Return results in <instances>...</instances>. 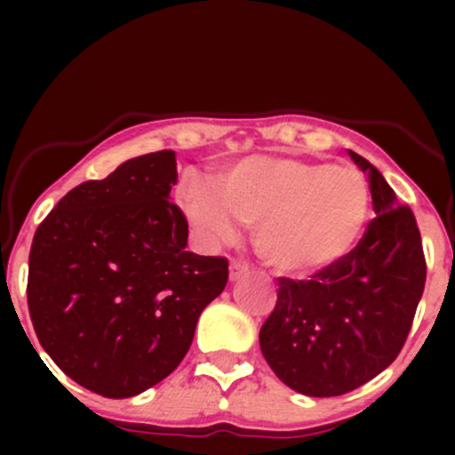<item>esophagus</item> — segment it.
<instances>
[{"instance_id": "1", "label": "esophagus", "mask_w": 455, "mask_h": 455, "mask_svg": "<svg viewBox=\"0 0 455 455\" xmlns=\"http://www.w3.org/2000/svg\"><path fill=\"white\" fill-rule=\"evenodd\" d=\"M249 273V266L242 264V261H231V282H237V279H242L244 275Z\"/></svg>"}]
</instances>
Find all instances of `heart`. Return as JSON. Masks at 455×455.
Listing matches in <instances>:
<instances>
[{
	"label": "heart",
	"mask_w": 455,
	"mask_h": 455,
	"mask_svg": "<svg viewBox=\"0 0 455 455\" xmlns=\"http://www.w3.org/2000/svg\"><path fill=\"white\" fill-rule=\"evenodd\" d=\"M371 191L361 172L288 156H251L213 178V191L187 187L182 211L204 244L253 227L255 251L282 275L306 277L337 264L370 220Z\"/></svg>",
	"instance_id": "b5f03b06"
}]
</instances>
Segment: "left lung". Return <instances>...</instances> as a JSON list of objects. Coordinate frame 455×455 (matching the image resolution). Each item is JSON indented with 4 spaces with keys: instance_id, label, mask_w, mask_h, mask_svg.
<instances>
[{
    "instance_id": "8db88e82",
    "label": "left lung",
    "mask_w": 455,
    "mask_h": 455,
    "mask_svg": "<svg viewBox=\"0 0 455 455\" xmlns=\"http://www.w3.org/2000/svg\"><path fill=\"white\" fill-rule=\"evenodd\" d=\"M370 178L376 218L359 244L310 279L279 277L277 304L259 330L266 363L306 396H341L401 352L425 291L419 224L383 173L350 151Z\"/></svg>"
}]
</instances>
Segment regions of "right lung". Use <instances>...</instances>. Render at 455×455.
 Here are the masks:
<instances>
[{
  "instance_id": "obj_1",
  "label": "right lung",
  "mask_w": 455,
  "mask_h": 455,
  "mask_svg": "<svg viewBox=\"0 0 455 455\" xmlns=\"http://www.w3.org/2000/svg\"><path fill=\"white\" fill-rule=\"evenodd\" d=\"M176 154L154 151L63 196L28 259L36 339L72 380L130 398L185 359L202 310L224 291L228 261L187 251L172 198Z\"/></svg>"
}]
</instances>
